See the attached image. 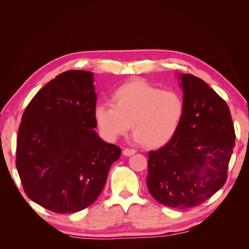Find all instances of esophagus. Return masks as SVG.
<instances>
[{"label":"esophagus","mask_w":249,"mask_h":249,"mask_svg":"<svg viewBox=\"0 0 249 249\" xmlns=\"http://www.w3.org/2000/svg\"><path fill=\"white\" fill-rule=\"evenodd\" d=\"M135 153H136V150H135V149H131V148H124V149L123 150V154H124V156H126V157L132 156V155H134Z\"/></svg>","instance_id":"esophagus-1"}]
</instances>
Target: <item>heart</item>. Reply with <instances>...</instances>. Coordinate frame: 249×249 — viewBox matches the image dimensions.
Returning <instances> with one entry per match:
<instances>
[{"instance_id": "b5f03b06", "label": "heart", "mask_w": 249, "mask_h": 249, "mask_svg": "<svg viewBox=\"0 0 249 249\" xmlns=\"http://www.w3.org/2000/svg\"><path fill=\"white\" fill-rule=\"evenodd\" d=\"M112 105H97L94 117L103 136L114 141L129 130L134 140L148 148L164 146L175 137L182 122L185 104L175 90H162L147 82L135 80L114 90Z\"/></svg>"}]
</instances>
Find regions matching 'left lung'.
<instances>
[{
    "mask_svg": "<svg viewBox=\"0 0 249 249\" xmlns=\"http://www.w3.org/2000/svg\"><path fill=\"white\" fill-rule=\"evenodd\" d=\"M178 77L184 116L175 137L148 152L146 184L159 203L188 209L201 205L227 182L236 135L224 100L193 74Z\"/></svg>",
    "mask_w": 249,
    "mask_h": 249,
    "instance_id": "1",
    "label": "left lung"
}]
</instances>
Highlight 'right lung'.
Returning <instances> with one entry per match:
<instances>
[{
	"instance_id": "right-lung-1",
	"label": "right lung",
	"mask_w": 249,
	"mask_h": 249,
	"mask_svg": "<svg viewBox=\"0 0 249 249\" xmlns=\"http://www.w3.org/2000/svg\"><path fill=\"white\" fill-rule=\"evenodd\" d=\"M93 73L69 71L43 86L21 116L17 169L27 196L59 214L96 200L122 149L94 129Z\"/></svg>"
}]
</instances>
